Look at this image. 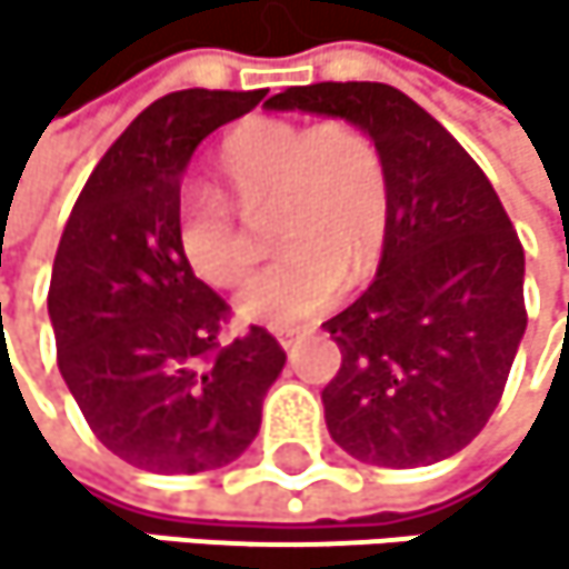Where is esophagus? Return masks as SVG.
<instances>
[{"mask_svg": "<svg viewBox=\"0 0 569 569\" xmlns=\"http://www.w3.org/2000/svg\"><path fill=\"white\" fill-rule=\"evenodd\" d=\"M303 335H307V331H293V327H287V331H276V341L290 351V348H297V341H300Z\"/></svg>", "mask_w": 569, "mask_h": 569, "instance_id": "1", "label": "esophagus"}]
</instances>
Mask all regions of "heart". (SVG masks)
Returning <instances> with one entry per match:
<instances>
[{
  "mask_svg": "<svg viewBox=\"0 0 569 569\" xmlns=\"http://www.w3.org/2000/svg\"><path fill=\"white\" fill-rule=\"evenodd\" d=\"M214 163L221 193L250 224L272 218L276 242L287 246L238 300L246 320L276 331L300 327L331 307L345 282L376 269L389 231V173L355 122L252 119L218 146ZM227 202L190 193L177 214L180 256L221 290L238 287L259 259L256 231Z\"/></svg>",
  "mask_w": 569,
  "mask_h": 569,
  "instance_id": "1",
  "label": "heart"
}]
</instances>
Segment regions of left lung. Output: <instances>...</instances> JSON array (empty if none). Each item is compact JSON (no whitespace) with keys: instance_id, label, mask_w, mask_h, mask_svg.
<instances>
[{"instance_id":"1","label":"left lung","mask_w":569,"mask_h":569,"mask_svg":"<svg viewBox=\"0 0 569 569\" xmlns=\"http://www.w3.org/2000/svg\"><path fill=\"white\" fill-rule=\"evenodd\" d=\"M266 104L355 122L389 173L379 276L323 323L341 348L327 430L365 465L443 461L485 430L526 335L519 234L468 149L399 88L320 81Z\"/></svg>"}]
</instances>
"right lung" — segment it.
Returning <instances> with one entry per match:
<instances>
[{
	"instance_id": "1",
	"label": "right lung",
	"mask_w": 569,
	"mask_h": 569,
	"mask_svg": "<svg viewBox=\"0 0 569 569\" xmlns=\"http://www.w3.org/2000/svg\"><path fill=\"white\" fill-rule=\"evenodd\" d=\"M262 98L190 88L152 101L108 146L63 224L47 293L57 368L91 433L132 468L231 465L256 440L262 399L287 365L266 327L221 341L231 307L177 246L193 149Z\"/></svg>"
}]
</instances>
